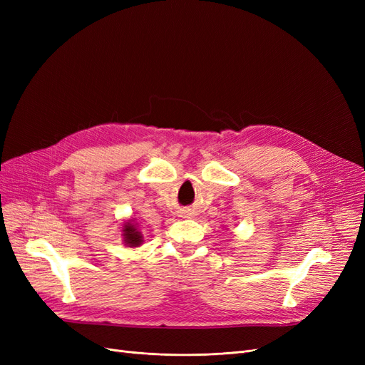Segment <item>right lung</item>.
I'll list each match as a JSON object with an SVG mask.
<instances>
[{
    "label": "right lung",
    "mask_w": 365,
    "mask_h": 365,
    "mask_svg": "<svg viewBox=\"0 0 365 365\" xmlns=\"http://www.w3.org/2000/svg\"><path fill=\"white\" fill-rule=\"evenodd\" d=\"M121 237H123L121 242H123L125 247L128 248H138L143 242H145L134 217L126 219L123 222V227H121Z\"/></svg>",
    "instance_id": "add662e5"
}]
</instances>
